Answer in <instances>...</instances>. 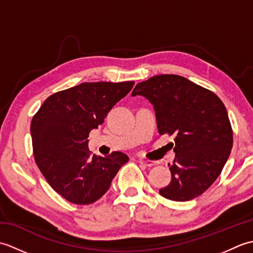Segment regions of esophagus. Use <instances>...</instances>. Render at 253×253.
Returning a JSON list of instances; mask_svg holds the SVG:
<instances>
[{"mask_svg": "<svg viewBox=\"0 0 253 253\" xmlns=\"http://www.w3.org/2000/svg\"><path fill=\"white\" fill-rule=\"evenodd\" d=\"M139 162H140L143 165H146V166H153V165H155V162H153V161H150V160L140 159V160H139Z\"/></svg>", "mask_w": 253, "mask_h": 253, "instance_id": "obj_1", "label": "esophagus"}]
</instances>
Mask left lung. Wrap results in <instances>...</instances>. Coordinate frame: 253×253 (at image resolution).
I'll return each instance as SVG.
<instances>
[{
	"mask_svg": "<svg viewBox=\"0 0 253 253\" xmlns=\"http://www.w3.org/2000/svg\"><path fill=\"white\" fill-rule=\"evenodd\" d=\"M132 96L153 105L160 135L174 136L171 180L160 195L189 201L221 174L233 148V129L224 103L212 91L178 75H158L139 83Z\"/></svg>",
	"mask_w": 253,
	"mask_h": 253,
	"instance_id": "obj_1",
	"label": "left lung"
}]
</instances>
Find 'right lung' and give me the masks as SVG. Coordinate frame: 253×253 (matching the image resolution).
Masks as SVG:
<instances>
[{"instance_id":"right-lung-1","label":"right lung","mask_w":253,"mask_h":253,"mask_svg":"<svg viewBox=\"0 0 253 253\" xmlns=\"http://www.w3.org/2000/svg\"><path fill=\"white\" fill-rule=\"evenodd\" d=\"M133 84H80L50 95L32 117L36 163L49 185L67 201L84 206L99 200L129 160L120 151L105 158L92 155L88 137Z\"/></svg>"}]
</instances>
